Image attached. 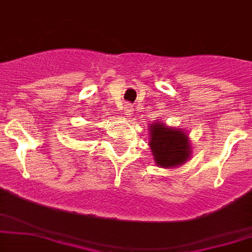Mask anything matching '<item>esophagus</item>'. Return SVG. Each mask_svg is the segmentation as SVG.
Segmentation results:
<instances>
[{
  "label": "esophagus",
  "instance_id": "esophagus-1",
  "mask_svg": "<svg viewBox=\"0 0 252 252\" xmlns=\"http://www.w3.org/2000/svg\"><path fill=\"white\" fill-rule=\"evenodd\" d=\"M132 111H134V105L130 104V103H126V105H125V115L127 116V117H131Z\"/></svg>",
  "mask_w": 252,
  "mask_h": 252
}]
</instances>
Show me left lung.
Listing matches in <instances>:
<instances>
[{
	"mask_svg": "<svg viewBox=\"0 0 252 252\" xmlns=\"http://www.w3.org/2000/svg\"><path fill=\"white\" fill-rule=\"evenodd\" d=\"M153 157L158 167L175 168L185 164L191 156L189 136L177 127H168L162 122H154L149 126Z\"/></svg>",
	"mask_w": 252,
	"mask_h": 252,
	"instance_id": "left-lung-1",
	"label": "left lung"
}]
</instances>
